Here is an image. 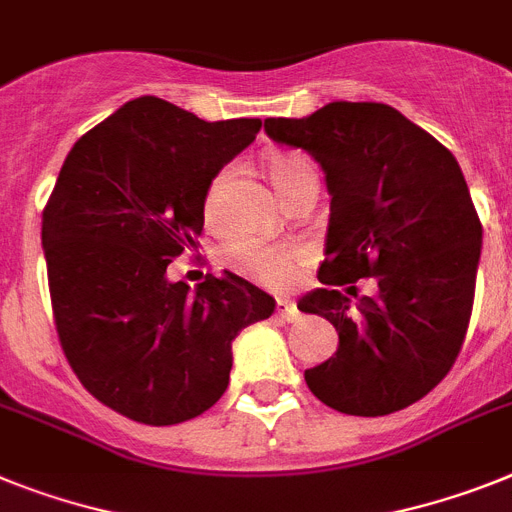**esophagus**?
Returning <instances> with one entry per match:
<instances>
[{"label":"esophagus","mask_w":512,"mask_h":512,"mask_svg":"<svg viewBox=\"0 0 512 512\" xmlns=\"http://www.w3.org/2000/svg\"><path fill=\"white\" fill-rule=\"evenodd\" d=\"M276 315L286 322H296L299 320V309L291 299H276Z\"/></svg>","instance_id":"obj_1"}]
</instances>
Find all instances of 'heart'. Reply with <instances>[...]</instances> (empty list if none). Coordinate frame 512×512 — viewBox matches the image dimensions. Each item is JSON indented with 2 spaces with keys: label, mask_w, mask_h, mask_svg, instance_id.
I'll return each mask as SVG.
<instances>
[{
  "label": "heart",
  "mask_w": 512,
  "mask_h": 512,
  "mask_svg": "<svg viewBox=\"0 0 512 512\" xmlns=\"http://www.w3.org/2000/svg\"><path fill=\"white\" fill-rule=\"evenodd\" d=\"M304 169H309L307 158L299 156V153H283V156H276L270 161V182L278 192H283L289 187L291 179L296 174H302ZM229 176L231 169H221L210 179L208 192H205V213L208 216H216L223 192H226V184H229ZM299 257H302V249L296 244H270L263 242V239H252V236H239L223 249V263L229 265L231 270L263 283V286H273V289L291 281Z\"/></svg>",
  "instance_id": "1"
}]
</instances>
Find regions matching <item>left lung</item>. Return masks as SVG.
<instances>
[{
    "mask_svg": "<svg viewBox=\"0 0 512 512\" xmlns=\"http://www.w3.org/2000/svg\"><path fill=\"white\" fill-rule=\"evenodd\" d=\"M265 132L307 150L330 192L325 286L299 309L333 322L338 351L304 372L307 388L341 414L406 409L448 375L474 307L482 223L461 166L388 103L333 101ZM359 277L378 294L351 308L337 286Z\"/></svg>",
    "mask_w": 512,
    "mask_h": 512,
    "instance_id": "8db88e82",
    "label": "left lung"
}]
</instances>
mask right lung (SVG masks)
Masks as SVG:
<instances>
[{"label": "right lung", "mask_w": 512, "mask_h": 512, "mask_svg": "<svg viewBox=\"0 0 512 512\" xmlns=\"http://www.w3.org/2000/svg\"><path fill=\"white\" fill-rule=\"evenodd\" d=\"M260 127L143 96L64 158L41 226L54 325L85 390L132 422L169 427L208 411L229 388L231 341L276 309L229 270L195 291L166 276L197 247L210 179Z\"/></svg>", "instance_id": "1"}]
</instances>
